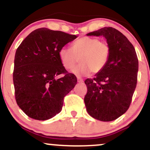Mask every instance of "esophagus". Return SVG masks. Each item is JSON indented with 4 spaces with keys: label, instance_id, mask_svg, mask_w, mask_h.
I'll return each instance as SVG.
<instances>
[{
    "label": "esophagus",
    "instance_id": "obj_1",
    "mask_svg": "<svg viewBox=\"0 0 150 150\" xmlns=\"http://www.w3.org/2000/svg\"><path fill=\"white\" fill-rule=\"evenodd\" d=\"M77 82H80V83H82L84 82V80L80 77H77Z\"/></svg>",
    "mask_w": 150,
    "mask_h": 150
}]
</instances>
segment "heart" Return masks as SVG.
Returning <instances> with one entry per match:
<instances>
[{
    "mask_svg": "<svg viewBox=\"0 0 150 150\" xmlns=\"http://www.w3.org/2000/svg\"><path fill=\"white\" fill-rule=\"evenodd\" d=\"M110 47L107 43L100 42L97 38L82 37L71 44L70 49L61 48L58 57L66 70H72L77 63L80 65L73 70L77 75H88L92 72H101L107 64L110 56Z\"/></svg>",
    "mask_w": 150,
    "mask_h": 150,
    "instance_id": "b5f03b06",
    "label": "heart"
}]
</instances>
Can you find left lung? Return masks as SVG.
Segmentation results:
<instances>
[{"instance_id":"1","label":"left lung","mask_w":150,"mask_h":150,"mask_svg":"<svg viewBox=\"0 0 150 150\" xmlns=\"http://www.w3.org/2000/svg\"><path fill=\"white\" fill-rule=\"evenodd\" d=\"M87 36L104 37L110 47L105 68L85 81L87 113L101 121H112L126 112L137 85L138 59L132 44L113 27H103Z\"/></svg>"}]
</instances>
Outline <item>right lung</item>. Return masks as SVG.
Here are the masks:
<instances>
[{"label":"right lung","mask_w":150,"mask_h":150,"mask_svg":"<svg viewBox=\"0 0 150 150\" xmlns=\"http://www.w3.org/2000/svg\"><path fill=\"white\" fill-rule=\"evenodd\" d=\"M76 35L39 28L22 41L15 56V99L30 118L46 120L61 111L63 99L75 87L77 78L61 64L58 51ZM63 74L61 79L57 77Z\"/></svg>","instance_id":"1"}]
</instances>
